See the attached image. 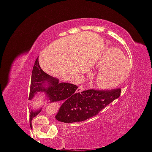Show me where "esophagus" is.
I'll return each instance as SVG.
<instances>
[{"label": "esophagus", "mask_w": 152, "mask_h": 152, "mask_svg": "<svg viewBox=\"0 0 152 152\" xmlns=\"http://www.w3.org/2000/svg\"><path fill=\"white\" fill-rule=\"evenodd\" d=\"M83 90H84V87L81 86H78V92H82Z\"/></svg>", "instance_id": "1"}]
</instances>
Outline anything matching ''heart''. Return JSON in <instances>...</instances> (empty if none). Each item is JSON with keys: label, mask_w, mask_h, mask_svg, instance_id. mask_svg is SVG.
<instances>
[{"label": "heart", "mask_w": 152, "mask_h": 152, "mask_svg": "<svg viewBox=\"0 0 152 152\" xmlns=\"http://www.w3.org/2000/svg\"><path fill=\"white\" fill-rule=\"evenodd\" d=\"M96 68L100 69L96 77V86L102 88H112L126 79L130 74L129 60L119 49L110 48L104 52Z\"/></svg>", "instance_id": "b5f03b06"}]
</instances>
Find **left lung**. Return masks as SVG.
<instances>
[{
    "mask_svg": "<svg viewBox=\"0 0 152 152\" xmlns=\"http://www.w3.org/2000/svg\"><path fill=\"white\" fill-rule=\"evenodd\" d=\"M121 88L88 89L78 93L71 102L63 104L56 118L64 123L83 121L96 116L121 95Z\"/></svg>",
    "mask_w": 152,
    "mask_h": 152,
    "instance_id": "left-lung-1",
    "label": "left lung"
}]
</instances>
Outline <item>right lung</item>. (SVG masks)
<instances>
[{"label": "right lung", "mask_w": 152, "mask_h": 152, "mask_svg": "<svg viewBox=\"0 0 152 152\" xmlns=\"http://www.w3.org/2000/svg\"><path fill=\"white\" fill-rule=\"evenodd\" d=\"M47 83L46 84L45 83ZM50 83L47 88L43 86V85ZM78 86L76 85L71 84L68 83H58V80L54 78L49 75L45 73L38 64V58L35 61L34 68H33L32 75H31L30 92H29L28 99L31 100L35 95L39 91H45L48 95V99L50 103H56L61 101H65V103L69 102L76 98V96L78 93H76V90ZM41 112V109L38 111H31L30 122L32 121L35 116Z\"/></svg>", "instance_id": "obj_1"}]
</instances>
